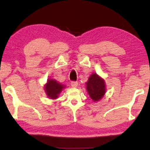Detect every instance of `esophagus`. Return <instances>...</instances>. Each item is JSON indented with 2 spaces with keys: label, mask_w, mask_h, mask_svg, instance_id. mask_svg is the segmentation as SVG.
<instances>
[{
  "label": "esophagus",
  "mask_w": 150,
  "mask_h": 150,
  "mask_svg": "<svg viewBox=\"0 0 150 150\" xmlns=\"http://www.w3.org/2000/svg\"><path fill=\"white\" fill-rule=\"evenodd\" d=\"M77 85H78V83H77L76 81H71V87L75 88V87H77Z\"/></svg>",
  "instance_id": "34e87169"
}]
</instances>
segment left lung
I'll return each mask as SVG.
<instances>
[{"label": "left lung", "mask_w": 150, "mask_h": 150, "mask_svg": "<svg viewBox=\"0 0 150 150\" xmlns=\"http://www.w3.org/2000/svg\"><path fill=\"white\" fill-rule=\"evenodd\" d=\"M87 90L91 98L94 101H98L105 93V83L103 79L96 74H93L87 83Z\"/></svg>", "instance_id": "8db88e82"}]
</instances>
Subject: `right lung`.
<instances>
[{"instance_id":"obj_1","label":"right lung","mask_w":150,"mask_h":150,"mask_svg":"<svg viewBox=\"0 0 150 150\" xmlns=\"http://www.w3.org/2000/svg\"><path fill=\"white\" fill-rule=\"evenodd\" d=\"M64 86L54 80H48V83L45 86V91L46 92L48 97L51 99H56L59 94L62 91Z\"/></svg>"}]
</instances>
